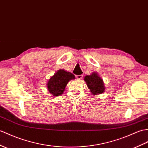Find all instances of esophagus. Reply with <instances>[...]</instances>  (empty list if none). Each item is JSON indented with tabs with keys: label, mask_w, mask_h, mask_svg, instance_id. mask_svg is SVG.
Segmentation results:
<instances>
[{
	"label": "esophagus",
	"mask_w": 148,
	"mask_h": 148,
	"mask_svg": "<svg viewBox=\"0 0 148 148\" xmlns=\"http://www.w3.org/2000/svg\"><path fill=\"white\" fill-rule=\"evenodd\" d=\"M82 77H83L82 75H76V76H75V77H76L77 79H81L82 78Z\"/></svg>",
	"instance_id": "1"
}]
</instances>
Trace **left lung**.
I'll list each match as a JSON object with an SVG mask.
<instances>
[{"label": "left lung", "instance_id": "8db88e82", "mask_svg": "<svg viewBox=\"0 0 148 148\" xmlns=\"http://www.w3.org/2000/svg\"><path fill=\"white\" fill-rule=\"evenodd\" d=\"M87 86L92 95H97L105 92L104 82L97 73L94 72L91 75H86L84 77Z\"/></svg>", "mask_w": 148, "mask_h": 148}]
</instances>
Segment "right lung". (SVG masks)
I'll return each instance as SVG.
<instances>
[{
	"label": "right lung",
	"instance_id": "right-lung-1",
	"mask_svg": "<svg viewBox=\"0 0 148 148\" xmlns=\"http://www.w3.org/2000/svg\"><path fill=\"white\" fill-rule=\"evenodd\" d=\"M74 79V75L70 72L64 69L58 70L48 81L47 83L48 90L53 96H60L65 91L68 82Z\"/></svg>",
	"mask_w": 148,
	"mask_h": 148
}]
</instances>
